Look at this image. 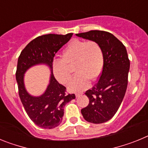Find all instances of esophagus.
<instances>
[{"label": "esophagus", "mask_w": 148, "mask_h": 148, "mask_svg": "<svg viewBox=\"0 0 148 148\" xmlns=\"http://www.w3.org/2000/svg\"><path fill=\"white\" fill-rule=\"evenodd\" d=\"M82 95V92H76V93H75V96H76L77 98L79 97V96Z\"/></svg>", "instance_id": "obj_1"}]
</instances>
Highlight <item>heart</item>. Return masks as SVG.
I'll list each match as a JSON object with an SVG mask.
<instances>
[{
  "instance_id": "1",
  "label": "heart",
  "mask_w": 148,
  "mask_h": 148,
  "mask_svg": "<svg viewBox=\"0 0 148 148\" xmlns=\"http://www.w3.org/2000/svg\"><path fill=\"white\" fill-rule=\"evenodd\" d=\"M75 65L76 75L69 84L70 90L80 91L87 88L90 79L96 80L102 72L104 53L95 40H72L63 51L62 59L54 61L53 73L60 83L65 84L72 77V66Z\"/></svg>"
}]
</instances>
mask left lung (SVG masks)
Instances as JSON below:
<instances>
[{
	"label": "left lung",
	"instance_id": "obj_1",
	"mask_svg": "<svg viewBox=\"0 0 148 148\" xmlns=\"http://www.w3.org/2000/svg\"><path fill=\"white\" fill-rule=\"evenodd\" d=\"M76 35L95 40L102 48V72L94 87L85 92L89 99V104L81 112L88 122H106L116 114L126 92L130 70L127 49L113 34L105 31L91 30Z\"/></svg>",
	"mask_w": 148,
	"mask_h": 148
}]
</instances>
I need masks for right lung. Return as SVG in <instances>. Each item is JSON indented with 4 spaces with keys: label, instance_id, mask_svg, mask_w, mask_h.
Here are the masks:
<instances>
[{
    "label": "right lung",
    "instance_id": "obj_1",
    "mask_svg": "<svg viewBox=\"0 0 148 148\" xmlns=\"http://www.w3.org/2000/svg\"><path fill=\"white\" fill-rule=\"evenodd\" d=\"M73 35H40L30 41L18 57L15 76L21 101L30 119L44 129L58 127L62 121L64 106L75 99V94L66 93V87L58 83L53 73L55 55L70 40ZM39 63L47 64L52 73L50 84L45 92L38 97H34L25 90L23 75L29 68Z\"/></svg>",
    "mask_w": 148,
    "mask_h": 148
}]
</instances>
